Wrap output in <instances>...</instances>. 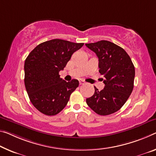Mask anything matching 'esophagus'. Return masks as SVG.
<instances>
[{"mask_svg":"<svg viewBox=\"0 0 156 156\" xmlns=\"http://www.w3.org/2000/svg\"><path fill=\"white\" fill-rule=\"evenodd\" d=\"M79 83H80V85H83V84H85V81L82 80H79Z\"/></svg>","mask_w":156,"mask_h":156,"instance_id":"1","label":"esophagus"}]
</instances>
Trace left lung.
Segmentation results:
<instances>
[{
  "label": "left lung",
  "instance_id": "left-lung-1",
  "mask_svg": "<svg viewBox=\"0 0 156 156\" xmlns=\"http://www.w3.org/2000/svg\"><path fill=\"white\" fill-rule=\"evenodd\" d=\"M98 58L99 73L103 75L105 87L86 99L91 110L99 115L115 113L125 104L134 87L135 66L122 47L109 41L85 44Z\"/></svg>",
  "mask_w": 156,
  "mask_h": 156
}]
</instances>
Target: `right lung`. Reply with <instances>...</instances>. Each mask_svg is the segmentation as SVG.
<instances>
[{"instance_id":"right-lung-1","label":"right lung","mask_w":156,"mask_h":156,"mask_svg":"<svg viewBox=\"0 0 156 156\" xmlns=\"http://www.w3.org/2000/svg\"><path fill=\"white\" fill-rule=\"evenodd\" d=\"M84 45L54 39L39 44L25 60L24 83L30 100L37 110L48 116L55 115L67 104L78 80L66 82L59 72L71 55Z\"/></svg>"}]
</instances>
